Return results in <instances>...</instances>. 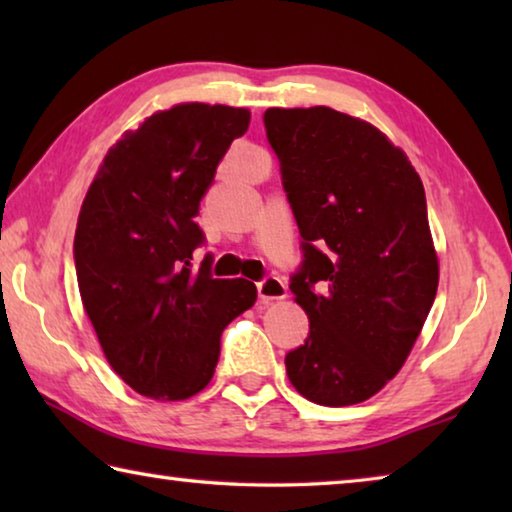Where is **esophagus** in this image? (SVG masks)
I'll use <instances>...</instances> for the list:
<instances>
[{
  "instance_id": "34e87169",
  "label": "esophagus",
  "mask_w": 512,
  "mask_h": 512,
  "mask_svg": "<svg viewBox=\"0 0 512 512\" xmlns=\"http://www.w3.org/2000/svg\"><path fill=\"white\" fill-rule=\"evenodd\" d=\"M257 293H259V298H262V302L282 300V298H287V287H284V282L280 280V277L266 275L264 280L257 282Z\"/></svg>"
}]
</instances>
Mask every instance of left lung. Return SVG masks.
<instances>
[{
	"label": "left lung",
	"instance_id": "8db88e82",
	"mask_svg": "<svg viewBox=\"0 0 512 512\" xmlns=\"http://www.w3.org/2000/svg\"><path fill=\"white\" fill-rule=\"evenodd\" d=\"M266 140L300 230L289 289L309 318L284 357L296 391L359 404L402 368L438 289L427 198L404 151L339 110L268 108Z\"/></svg>",
	"mask_w": 512,
	"mask_h": 512
}]
</instances>
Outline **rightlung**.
<instances>
[{
  "label": "right lung",
  "mask_w": 512,
  "mask_h": 512,
  "mask_svg": "<svg viewBox=\"0 0 512 512\" xmlns=\"http://www.w3.org/2000/svg\"><path fill=\"white\" fill-rule=\"evenodd\" d=\"M246 108L180 103L112 146L85 196L74 266L85 314L112 370L155 400H187L210 384L221 334L255 305L248 280L194 268L205 232L194 219Z\"/></svg>",
  "instance_id": "right-lung-1"
}]
</instances>
